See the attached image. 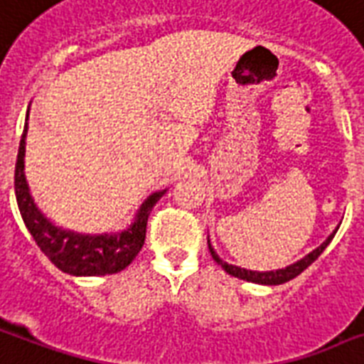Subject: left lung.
I'll list each match as a JSON object with an SVG mask.
<instances>
[{
    "instance_id": "left-lung-1",
    "label": "left lung",
    "mask_w": 364,
    "mask_h": 364,
    "mask_svg": "<svg viewBox=\"0 0 364 364\" xmlns=\"http://www.w3.org/2000/svg\"><path fill=\"white\" fill-rule=\"evenodd\" d=\"M334 235H336V231L332 232V235H330V237L326 238L321 246H318V248L313 250L311 254H307L305 257H301L299 262L292 263V265H288V267L284 269H277V271H250V269L237 267V265H229V263L223 262V259L213 252L210 240H208V246H210V252H212L213 259H215L221 267L225 269L227 273L232 274V277H237V279H242V281H248V282H256V284H282V282L292 281L294 277H298L301 271H305V269L309 267V265H311V263L315 262L321 254H323L324 248H326V246L330 244V240L334 238Z\"/></svg>"
}]
</instances>
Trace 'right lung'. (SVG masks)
Listing matches in <instances>:
<instances>
[{
    "label": "right lung",
    "instance_id": "right-lung-1",
    "mask_svg": "<svg viewBox=\"0 0 364 364\" xmlns=\"http://www.w3.org/2000/svg\"><path fill=\"white\" fill-rule=\"evenodd\" d=\"M28 120V118H26ZM28 126L22 132L18 154L15 166V194L16 204L21 210L22 221L34 237L36 244L46 254L51 263L60 271L76 277H97V274H112L126 269L143 248L146 235V221L152 208L166 191L151 194L135 215V221L126 231L118 235H82V232L65 231L55 227L30 196L26 177H24V145H26Z\"/></svg>",
    "mask_w": 364,
    "mask_h": 364
}]
</instances>
